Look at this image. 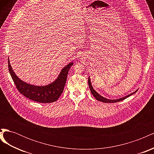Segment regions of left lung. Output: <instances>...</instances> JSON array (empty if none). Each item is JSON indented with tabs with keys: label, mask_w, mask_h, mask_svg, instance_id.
Listing matches in <instances>:
<instances>
[{
	"label": "left lung",
	"mask_w": 154,
	"mask_h": 154,
	"mask_svg": "<svg viewBox=\"0 0 154 154\" xmlns=\"http://www.w3.org/2000/svg\"><path fill=\"white\" fill-rule=\"evenodd\" d=\"M88 86H89V88H90V90H91V92L93 96H94L96 100H97V101H102L103 102V103H116V102H118V101H122L126 98H127L128 97H129L130 96H131L132 94H134V93H136L137 92V91H136L135 92L131 93V94H130L128 95H127V96H125L123 97H122V98H119V99H117V100H109V99H106L105 98V97L101 96V95H100L98 93H97L94 88H93L92 86V84H91V79L90 78L88 77Z\"/></svg>",
	"instance_id": "8db88e82"
}]
</instances>
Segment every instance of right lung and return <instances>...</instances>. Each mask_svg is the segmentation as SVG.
<instances>
[{"instance_id": "obj_1", "label": "right lung", "mask_w": 154, "mask_h": 154, "mask_svg": "<svg viewBox=\"0 0 154 154\" xmlns=\"http://www.w3.org/2000/svg\"><path fill=\"white\" fill-rule=\"evenodd\" d=\"M72 65L73 63H69L64 67L57 80L53 83L45 86H36L29 84L18 78L14 72L8 59L9 71L18 91L29 100L42 103H52L59 98L63 91L67 74Z\"/></svg>"}]
</instances>
